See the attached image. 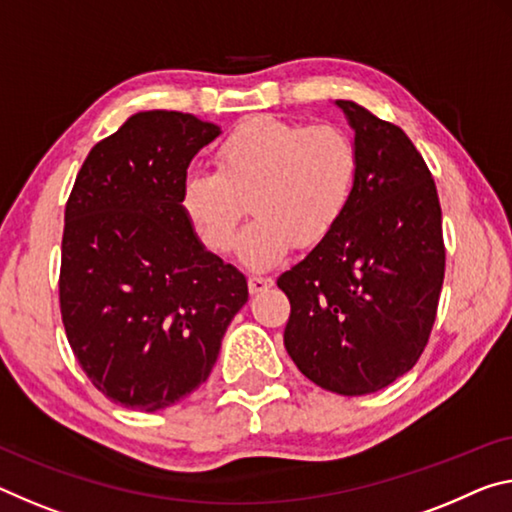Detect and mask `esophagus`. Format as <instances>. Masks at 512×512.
<instances>
[{"label": "esophagus", "instance_id": "34e87169", "mask_svg": "<svg viewBox=\"0 0 512 512\" xmlns=\"http://www.w3.org/2000/svg\"><path fill=\"white\" fill-rule=\"evenodd\" d=\"M271 287H273V278H269V275H250L248 278L250 294H262V291Z\"/></svg>", "mask_w": 512, "mask_h": 512}]
</instances>
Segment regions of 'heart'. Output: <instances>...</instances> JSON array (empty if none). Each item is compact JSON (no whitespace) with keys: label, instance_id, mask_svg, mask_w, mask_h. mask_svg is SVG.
<instances>
[{"label":"heart","instance_id":"obj_1","mask_svg":"<svg viewBox=\"0 0 512 512\" xmlns=\"http://www.w3.org/2000/svg\"><path fill=\"white\" fill-rule=\"evenodd\" d=\"M358 148L335 125L305 127L255 116L216 148V170H189L180 207L209 253L232 250L246 200L255 221L239 239V259L271 269L296 246L312 248L342 221L358 184Z\"/></svg>","mask_w":512,"mask_h":512}]
</instances>
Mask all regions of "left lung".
<instances>
[{
  "label": "left lung",
  "mask_w": 512,
  "mask_h": 512,
  "mask_svg": "<svg viewBox=\"0 0 512 512\" xmlns=\"http://www.w3.org/2000/svg\"><path fill=\"white\" fill-rule=\"evenodd\" d=\"M355 132L351 205L278 278L291 314L285 348L303 376L344 396L378 392L415 367L444 282L442 209L431 170L401 127L337 100Z\"/></svg>",
  "instance_id": "1"
}]
</instances>
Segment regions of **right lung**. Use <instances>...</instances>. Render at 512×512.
Listing matches in <instances>:
<instances>
[{
  "instance_id": "add662e5",
  "label": "right lung",
  "mask_w": 512,
  "mask_h": 512,
  "mask_svg": "<svg viewBox=\"0 0 512 512\" xmlns=\"http://www.w3.org/2000/svg\"><path fill=\"white\" fill-rule=\"evenodd\" d=\"M221 127L141 111L88 152L66 205L59 300L72 353L125 408L157 412L212 373L248 282L180 207L191 159Z\"/></svg>"
}]
</instances>
